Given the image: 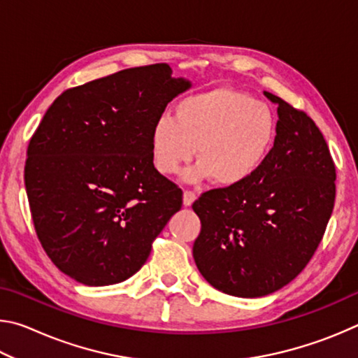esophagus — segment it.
<instances>
[{"mask_svg":"<svg viewBox=\"0 0 358 358\" xmlns=\"http://www.w3.org/2000/svg\"><path fill=\"white\" fill-rule=\"evenodd\" d=\"M196 199H197L196 192H192V191H185L183 192V205H185V207H191Z\"/></svg>","mask_w":358,"mask_h":358,"instance_id":"esophagus-1","label":"esophagus"}]
</instances>
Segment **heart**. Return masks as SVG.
I'll use <instances>...</instances> for the list:
<instances>
[{"label": "heart", "mask_w": 358, "mask_h": 358, "mask_svg": "<svg viewBox=\"0 0 358 358\" xmlns=\"http://www.w3.org/2000/svg\"><path fill=\"white\" fill-rule=\"evenodd\" d=\"M150 129V156L161 175H175L197 148L199 164L185 173L196 183L211 178L220 187L250 181L276 142V118L268 106L230 87H215L180 99Z\"/></svg>", "instance_id": "b5f03b06"}]
</instances>
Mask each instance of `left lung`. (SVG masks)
Listing matches in <instances>:
<instances>
[{"label": "left lung", "instance_id": "1", "mask_svg": "<svg viewBox=\"0 0 358 358\" xmlns=\"http://www.w3.org/2000/svg\"><path fill=\"white\" fill-rule=\"evenodd\" d=\"M276 142L262 169L235 187L203 192L192 210V256L215 289L243 299L276 292L310 262L335 205V162L316 123L268 92Z\"/></svg>", "mask_w": 358, "mask_h": 358}]
</instances>
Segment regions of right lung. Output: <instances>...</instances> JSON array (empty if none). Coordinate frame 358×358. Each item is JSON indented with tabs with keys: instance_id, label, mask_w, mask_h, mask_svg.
Here are the masks:
<instances>
[{
	"instance_id": "1",
	"label": "right lung",
	"mask_w": 358,
	"mask_h": 358,
	"mask_svg": "<svg viewBox=\"0 0 358 358\" xmlns=\"http://www.w3.org/2000/svg\"><path fill=\"white\" fill-rule=\"evenodd\" d=\"M191 88L166 63L131 68L66 90L27 151L36 234L64 275L110 286L142 268L181 208L180 187L156 171L150 129Z\"/></svg>"
}]
</instances>
